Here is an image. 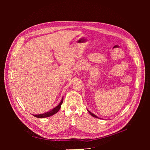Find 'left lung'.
Returning a JSON list of instances; mask_svg holds the SVG:
<instances>
[{
    "mask_svg": "<svg viewBox=\"0 0 150 150\" xmlns=\"http://www.w3.org/2000/svg\"><path fill=\"white\" fill-rule=\"evenodd\" d=\"M88 112L90 113V115H91V116H93V117H95V118H98V117H97V116H96V115H94L93 113H92L91 112H90V111H88Z\"/></svg>",
    "mask_w": 150,
    "mask_h": 150,
    "instance_id": "obj_1",
    "label": "left lung"
}]
</instances>
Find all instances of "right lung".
<instances>
[{"mask_svg":"<svg viewBox=\"0 0 150 150\" xmlns=\"http://www.w3.org/2000/svg\"><path fill=\"white\" fill-rule=\"evenodd\" d=\"M62 103H63V97H62L61 101H60V103H59V104L58 105V106H57L55 108H53V110H50L49 111H47V112L44 113L43 114L33 115L34 117H37V118H45V117H50V116H52V115H53L54 114L57 113L59 111L60 108V106H61V104H62Z\"/></svg>","mask_w":150,"mask_h":150,"instance_id":"add662e5","label":"right lung"}]
</instances>
